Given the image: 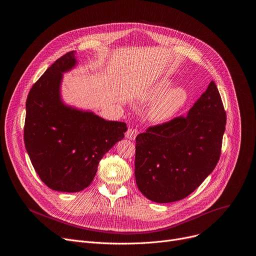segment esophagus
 I'll return each instance as SVG.
<instances>
[{
	"label": "esophagus",
	"mask_w": 256,
	"mask_h": 256,
	"mask_svg": "<svg viewBox=\"0 0 256 256\" xmlns=\"http://www.w3.org/2000/svg\"><path fill=\"white\" fill-rule=\"evenodd\" d=\"M136 134H138V130H134V128H128L126 132V138H128V140H134L136 136Z\"/></svg>",
	"instance_id": "obj_1"
}]
</instances>
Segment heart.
<instances>
[{
	"label": "heart",
	"mask_w": 256,
	"mask_h": 256,
	"mask_svg": "<svg viewBox=\"0 0 256 256\" xmlns=\"http://www.w3.org/2000/svg\"><path fill=\"white\" fill-rule=\"evenodd\" d=\"M171 85L170 81L162 80L144 95V100H155L149 109V118L155 122L170 120L188 102L190 95L186 88H170Z\"/></svg>",
	"instance_id": "b5f03b06"
}]
</instances>
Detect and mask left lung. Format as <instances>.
Masks as SVG:
<instances>
[{
	"instance_id": "1",
	"label": "left lung",
	"mask_w": 256,
	"mask_h": 256,
	"mask_svg": "<svg viewBox=\"0 0 256 256\" xmlns=\"http://www.w3.org/2000/svg\"><path fill=\"white\" fill-rule=\"evenodd\" d=\"M224 105L214 81L186 116L150 126L136 136L134 176L152 202H177L194 192L221 156Z\"/></svg>"
}]
</instances>
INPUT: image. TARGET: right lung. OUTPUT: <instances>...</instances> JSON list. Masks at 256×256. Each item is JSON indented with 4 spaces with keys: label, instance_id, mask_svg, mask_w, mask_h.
<instances>
[{
    "label": "right lung",
    "instance_id": "obj_1",
    "mask_svg": "<svg viewBox=\"0 0 256 256\" xmlns=\"http://www.w3.org/2000/svg\"><path fill=\"white\" fill-rule=\"evenodd\" d=\"M76 64L74 50L56 60L32 86L26 100V151L44 184L62 192L89 186L99 161L128 130L124 122L105 120L62 102V74Z\"/></svg>",
    "mask_w": 256,
    "mask_h": 256
}]
</instances>
